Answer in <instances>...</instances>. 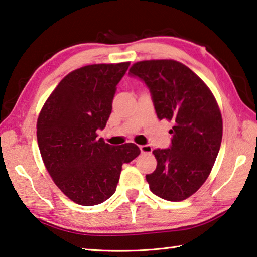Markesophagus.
I'll use <instances>...</instances> for the list:
<instances>
[{
	"mask_svg": "<svg viewBox=\"0 0 257 257\" xmlns=\"http://www.w3.org/2000/svg\"><path fill=\"white\" fill-rule=\"evenodd\" d=\"M140 150L142 153H151L152 152V146L151 145H141Z\"/></svg>",
	"mask_w": 257,
	"mask_h": 257,
	"instance_id": "1",
	"label": "esophagus"
}]
</instances>
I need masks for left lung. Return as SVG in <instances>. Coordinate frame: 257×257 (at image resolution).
I'll use <instances>...</instances> for the list:
<instances>
[{
  "mask_svg": "<svg viewBox=\"0 0 257 257\" xmlns=\"http://www.w3.org/2000/svg\"><path fill=\"white\" fill-rule=\"evenodd\" d=\"M129 74L148 85L159 119L174 122L170 148L153 151L158 164L146 175L150 190L165 200H185L208 178L221 148L217 101L200 77L176 60H143Z\"/></svg>",
  "mask_w": 257,
  "mask_h": 257,
  "instance_id": "1",
  "label": "left lung"
}]
</instances>
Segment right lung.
Here are the masks:
<instances>
[{
	"instance_id": "obj_1",
	"label": "right lung",
	"mask_w": 257,
	"mask_h": 257,
	"mask_svg": "<svg viewBox=\"0 0 257 257\" xmlns=\"http://www.w3.org/2000/svg\"><path fill=\"white\" fill-rule=\"evenodd\" d=\"M129 64H93L71 72L40 112L36 136L44 166L55 184L77 205H99L112 197L122 165L141 153L133 143L113 146L97 138Z\"/></svg>"
}]
</instances>
